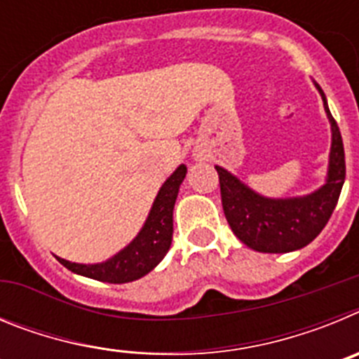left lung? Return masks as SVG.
<instances>
[{"instance_id": "obj_1", "label": "left lung", "mask_w": 359, "mask_h": 359, "mask_svg": "<svg viewBox=\"0 0 359 359\" xmlns=\"http://www.w3.org/2000/svg\"><path fill=\"white\" fill-rule=\"evenodd\" d=\"M316 88L323 98L332 131L327 182L322 189L306 198L268 199L255 194L228 170L215 167L228 224L239 241L255 252L286 253L307 246L327 224L340 198L345 182L344 142L325 95L318 84Z\"/></svg>"}]
</instances>
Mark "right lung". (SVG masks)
Wrapping results in <instances>:
<instances>
[{"instance_id": "right-lung-1", "label": "right lung", "mask_w": 359, "mask_h": 359, "mask_svg": "<svg viewBox=\"0 0 359 359\" xmlns=\"http://www.w3.org/2000/svg\"><path fill=\"white\" fill-rule=\"evenodd\" d=\"M185 165H180L174 170L172 176L161 185L140 233L128 248L111 257L109 261L100 262V264H77V262L65 261L61 257H57V261L73 273L100 282H109V284L133 282L147 275L151 269L160 264L165 253L170 248L174 203H176L180 185L185 180Z\"/></svg>"}]
</instances>
